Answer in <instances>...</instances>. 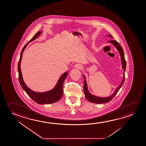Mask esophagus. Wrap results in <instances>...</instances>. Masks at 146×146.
I'll list each match as a JSON object with an SVG mask.
<instances>
[{
	"instance_id": "1",
	"label": "esophagus",
	"mask_w": 146,
	"mask_h": 146,
	"mask_svg": "<svg viewBox=\"0 0 146 146\" xmlns=\"http://www.w3.org/2000/svg\"><path fill=\"white\" fill-rule=\"evenodd\" d=\"M75 67L78 69H81L82 68V66L81 64H75Z\"/></svg>"
}]
</instances>
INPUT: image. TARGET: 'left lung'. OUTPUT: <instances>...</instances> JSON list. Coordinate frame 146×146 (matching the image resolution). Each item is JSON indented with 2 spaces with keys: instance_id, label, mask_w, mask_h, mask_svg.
I'll list each match as a JSON object with an SVG mask.
<instances>
[{
  "instance_id": "8db88e82",
  "label": "left lung",
  "mask_w": 146,
  "mask_h": 146,
  "mask_svg": "<svg viewBox=\"0 0 146 146\" xmlns=\"http://www.w3.org/2000/svg\"><path fill=\"white\" fill-rule=\"evenodd\" d=\"M110 37L113 38V36L111 35H109ZM110 42L112 43L113 45H114L115 47H116L117 49L119 51L120 56H121V62H122V69L124 70L123 73V78L122 79V81L121 82V84L117 87L116 90L115 91V92L113 93V94H112L111 96L106 97V98H100V97H97L96 96H94V95H92L90 94V92H88V85L85 81V79H84V94H85V98L88 100V101L92 102V103H94L96 104H102L105 103H108L110 101H111L113 98L116 96V94H117L118 92L119 91L120 88H121V86L123 84L125 80V71L126 69V61L124 58V54L123 50L122 47H121L120 45L119 44V43L117 42L116 41L114 40H110L109 41ZM84 78L85 77L83 75Z\"/></svg>"
}]
</instances>
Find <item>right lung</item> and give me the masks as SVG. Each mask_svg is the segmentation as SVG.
<instances>
[{"label": "right lung", "instance_id": "add662e5", "mask_svg": "<svg viewBox=\"0 0 146 146\" xmlns=\"http://www.w3.org/2000/svg\"><path fill=\"white\" fill-rule=\"evenodd\" d=\"M41 33V31L38 32L33 36V37L29 41V42L35 40L40 34ZM28 44V43H27V44H26L23 48L21 54L20 58L18 62L19 80V82L20 83L21 86H22L23 90H25V92L27 93V94L29 96V97H30L34 102H35L38 104L41 105V104H50L54 103L57 101H58L63 96V83L65 80V78L68 75L67 72H65V73H64L60 77V78L58 81V83L53 90L44 92H35L31 90H30L27 87L23 79L22 74L20 67L21 62L22 58L23 52Z\"/></svg>", "mask_w": 146, "mask_h": 146}]
</instances>
